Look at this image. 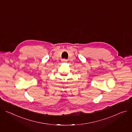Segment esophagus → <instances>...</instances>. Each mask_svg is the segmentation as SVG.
Segmentation results:
<instances>
[{
    "label": "esophagus",
    "instance_id": "34e87169",
    "mask_svg": "<svg viewBox=\"0 0 132 132\" xmlns=\"http://www.w3.org/2000/svg\"><path fill=\"white\" fill-rule=\"evenodd\" d=\"M67 62V60H62V63H66Z\"/></svg>",
    "mask_w": 132,
    "mask_h": 132
}]
</instances>
